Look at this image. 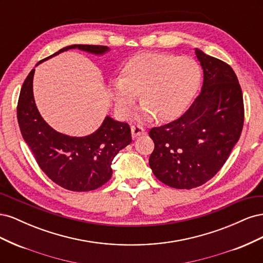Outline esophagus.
<instances>
[{
  "label": "esophagus",
  "mask_w": 263,
  "mask_h": 263,
  "mask_svg": "<svg viewBox=\"0 0 263 263\" xmlns=\"http://www.w3.org/2000/svg\"><path fill=\"white\" fill-rule=\"evenodd\" d=\"M144 132H145L144 127L140 126V125H133L132 126V135H133V137L140 136L141 134H144Z\"/></svg>",
  "instance_id": "obj_1"
}]
</instances>
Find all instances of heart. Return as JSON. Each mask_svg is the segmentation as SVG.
I'll list each match as a JSON object with an SVG mask.
<instances>
[{"label":"heart","instance_id":"heart-1","mask_svg":"<svg viewBox=\"0 0 263 263\" xmlns=\"http://www.w3.org/2000/svg\"><path fill=\"white\" fill-rule=\"evenodd\" d=\"M124 78L113 83L118 107L127 113L141 94L140 116L171 119L189 105L200 83V69L187 57L166 53H142L127 63Z\"/></svg>","mask_w":263,"mask_h":263}]
</instances>
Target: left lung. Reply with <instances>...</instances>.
Here are the masks:
<instances>
[{
	"instance_id": "1",
	"label": "left lung",
	"mask_w": 263,
	"mask_h": 263,
	"mask_svg": "<svg viewBox=\"0 0 263 263\" xmlns=\"http://www.w3.org/2000/svg\"><path fill=\"white\" fill-rule=\"evenodd\" d=\"M195 53L204 72L200 95L182 116L149 132L155 144L150 168L174 189H194L211 180L243 127L242 91L234 70L200 49Z\"/></svg>"
}]
</instances>
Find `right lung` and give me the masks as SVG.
<instances>
[{
	"label": "right lung",
	"instance_id": "add662e5",
	"mask_svg": "<svg viewBox=\"0 0 263 263\" xmlns=\"http://www.w3.org/2000/svg\"><path fill=\"white\" fill-rule=\"evenodd\" d=\"M78 48L95 54L108 50L106 46L72 45L65 47L39 63L68 49ZM33 69L24 81L18 103L17 121L24 140L46 176L59 186L87 192L97 190L112 177L110 164L119 150L132 142L130 127L107 116L100 128L85 137H70L55 132L39 114L33 95Z\"/></svg>",
	"mask_w": 263,
	"mask_h": 263
}]
</instances>
